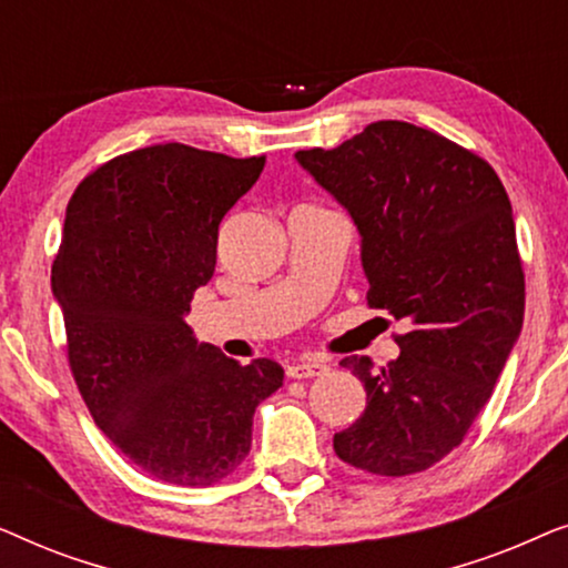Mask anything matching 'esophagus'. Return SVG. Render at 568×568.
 <instances>
[{"instance_id":"1","label":"esophagus","mask_w":568,"mask_h":568,"mask_svg":"<svg viewBox=\"0 0 568 568\" xmlns=\"http://www.w3.org/2000/svg\"><path fill=\"white\" fill-rule=\"evenodd\" d=\"M325 369H328V367H325L323 362H317V359H302V362H292L290 367H286V377H292V379H307V377L323 375Z\"/></svg>"}]
</instances>
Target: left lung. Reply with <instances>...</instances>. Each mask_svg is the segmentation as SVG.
I'll list each match as a JSON object with an SVG mask.
<instances>
[{
  "label": "left lung",
  "instance_id": "1",
  "mask_svg": "<svg viewBox=\"0 0 568 568\" xmlns=\"http://www.w3.org/2000/svg\"><path fill=\"white\" fill-rule=\"evenodd\" d=\"M294 158L352 214L369 307L408 325L387 367L341 362L364 383L367 408L333 449L372 476L422 473L460 445L523 331L507 191L478 154L406 121L369 123L336 150Z\"/></svg>",
  "mask_w": 568,
  "mask_h": 568
}]
</instances>
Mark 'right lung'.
<instances>
[{"instance_id":"1","label":"right lung","mask_w":568,"mask_h":568,"mask_svg":"<svg viewBox=\"0 0 568 568\" xmlns=\"http://www.w3.org/2000/svg\"><path fill=\"white\" fill-rule=\"evenodd\" d=\"M266 158L154 144L77 185L51 268L84 406L152 478L209 486L251 453L253 414L282 387L271 359L240 364L185 323L216 266L222 216Z\"/></svg>"}]
</instances>
